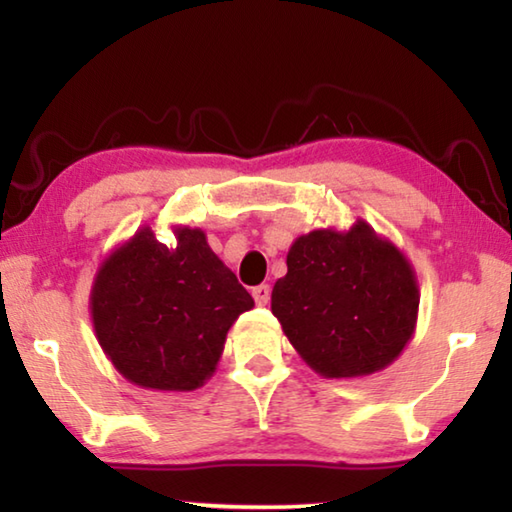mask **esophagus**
Segmentation results:
<instances>
[{"mask_svg":"<svg viewBox=\"0 0 512 512\" xmlns=\"http://www.w3.org/2000/svg\"><path fill=\"white\" fill-rule=\"evenodd\" d=\"M253 298L259 307L268 305V300H271V287L268 284H259V287L253 289Z\"/></svg>","mask_w":512,"mask_h":512,"instance_id":"esophagus-1","label":"esophagus"}]
</instances>
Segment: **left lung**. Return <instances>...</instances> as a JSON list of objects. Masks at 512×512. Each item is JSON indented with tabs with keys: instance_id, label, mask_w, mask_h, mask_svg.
<instances>
[{
	"instance_id": "obj_1",
	"label": "left lung",
	"mask_w": 512,
	"mask_h": 512,
	"mask_svg": "<svg viewBox=\"0 0 512 512\" xmlns=\"http://www.w3.org/2000/svg\"><path fill=\"white\" fill-rule=\"evenodd\" d=\"M420 289L393 241L357 219L293 241L271 309L293 348L327 379L366 377L400 357L418 323Z\"/></svg>"
}]
</instances>
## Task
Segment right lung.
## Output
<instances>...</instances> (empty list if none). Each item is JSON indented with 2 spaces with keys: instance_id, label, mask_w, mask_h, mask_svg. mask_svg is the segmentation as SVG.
I'll return each mask as SVG.
<instances>
[{
  "instance_id": "add662e5",
  "label": "right lung",
  "mask_w": 512,
  "mask_h": 512,
  "mask_svg": "<svg viewBox=\"0 0 512 512\" xmlns=\"http://www.w3.org/2000/svg\"><path fill=\"white\" fill-rule=\"evenodd\" d=\"M171 248L151 225L94 275V334L119 375L153 391H196L214 375L228 329L255 307L201 228L176 225Z\"/></svg>"
}]
</instances>
